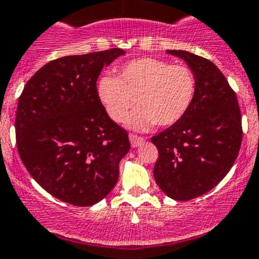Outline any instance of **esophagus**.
Wrapping results in <instances>:
<instances>
[{"label": "esophagus", "mask_w": 259, "mask_h": 259, "mask_svg": "<svg viewBox=\"0 0 259 259\" xmlns=\"http://www.w3.org/2000/svg\"><path fill=\"white\" fill-rule=\"evenodd\" d=\"M129 139H130V144H132L133 148H137V146L141 145V144L144 143V140H145L144 138L139 137V135H135V134H130Z\"/></svg>", "instance_id": "34e87169"}]
</instances>
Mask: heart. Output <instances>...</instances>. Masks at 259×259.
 I'll list each match as a JSON object with an SVG mask.
<instances>
[{
  "instance_id": "b5f03b06",
  "label": "heart",
  "mask_w": 259,
  "mask_h": 259,
  "mask_svg": "<svg viewBox=\"0 0 259 259\" xmlns=\"http://www.w3.org/2000/svg\"><path fill=\"white\" fill-rule=\"evenodd\" d=\"M194 70L184 64L144 57L122 64L118 78L103 75L97 94L109 118L121 122L137 99L139 107L126 118V125L145 130L157 124L170 126L187 113L196 94Z\"/></svg>"
}]
</instances>
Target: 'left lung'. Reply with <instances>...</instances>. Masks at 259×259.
Listing matches in <instances>:
<instances>
[{"label": "left lung", "instance_id": "1", "mask_svg": "<svg viewBox=\"0 0 259 259\" xmlns=\"http://www.w3.org/2000/svg\"><path fill=\"white\" fill-rule=\"evenodd\" d=\"M196 75V94L176 124L151 138L159 150L154 178L168 197L189 201L213 189L231 170L242 143L236 93L211 61L186 51H167Z\"/></svg>", "mask_w": 259, "mask_h": 259}]
</instances>
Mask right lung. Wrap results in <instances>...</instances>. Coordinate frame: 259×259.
Instances as JSON below:
<instances>
[{"instance_id": "1", "label": "right lung", "mask_w": 259, "mask_h": 259, "mask_svg": "<svg viewBox=\"0 0 259 259\" xmlns=\"http://www.w3.org/2000/svg\"><path fill=\"white\" fill-rule=\"evenodd\" d=\"M120 48L54 59L24 85L16 113L22 162L43 189L74 206H92L113 190L130 150L126 130L97 94L100 72Z\"/></svg>"}]
</instances>
